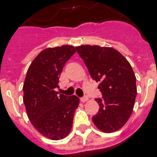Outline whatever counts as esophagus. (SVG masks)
<instances>
[{"label":"esophagus","instance_id":"1","mask_svg":"<svg viewBox=\"0 0 157 157\" xmlns=\"http://www.w3.org/2000/svg\"><path fill=\"white\" fill-rule=\"evenodd\" d=\"M88 101H89V97H83L81 98V101L83 102V103H85V102H86Z\"/></svg>","mask_w":157,"mask_h":157}]
</instances>
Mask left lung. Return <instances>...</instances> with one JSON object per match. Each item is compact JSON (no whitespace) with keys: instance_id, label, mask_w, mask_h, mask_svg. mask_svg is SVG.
<instances>
[{"instance_id":"1","label":"left lung","mask_w":157,"mask_h":157,"mask_svg":"<svg viewBox=\"0 0 157 157\" xmlns=\"http://www.w3.org/2000/svg\"><path fill=\"white\" fill-rule=\"evenodd\" d=\"M76 51L91 77L100 82L102 99H96L100 109L92 118L98 129L113 132L129 119L136 97L134 72L127 59L117 50L99 45H81Z\"/></svg>"}]
</instances>
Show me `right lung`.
<instances>
[{
	"instance_id": "obj_1",
	"label": "right lung",
	"mask_w": 157,
	"mask_h": 157,
	"mask_svg": "<svg viewBox=\"0 0 157 157\" xmlns=\"http://www.w3.org/2000/svg\"><path fill=\"white\" fill-rule=\"evenodd\" d=\"M76 52L73 46L48 48L38 54L27 71L23 101L33 127L53 140L66 137L72 126L80 100L58 95L59 77L65 63Z\"/></svg>"
}]
</instances>
